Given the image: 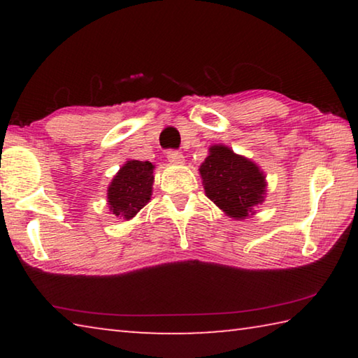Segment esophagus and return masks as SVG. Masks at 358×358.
Segmentation results:
<instances>
[{"label":"esophagus","instance_id":"obj_1","mask_svg":"<svg viewBox=\"0 0 358 358\" xmlns=\"http://www.w3.org/2000/svg\"><path fill=\"white\" fill-rule=\"evenodd\" d=\"M167 159H169V162H171V164H183L185 162V156L180 153V151H175V150H171L167 153Z\"/></svg>","mask_w":358,"mask_h":358}]
</instances>
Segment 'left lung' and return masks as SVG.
I'll use <instances>...</instances> for the list:
<instances>
[{
	"label": "left lung",
	"mask_w": 358,
	"mask_h": 358,
	"mask_svg": "<svg viewBox=\"0 0 358 358\" xmlns=\"http://www.w3.org/2000/svg\"><path fill=\"white\" fill-rule=\"evenodd\" d=\"M201 164L205 194L234 220H246L265 201L266 181L259 166L234 153L226 145H213Z\"/></svg>",
	"instance_id": "left-lung-1"
}]
</instances>
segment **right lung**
<instances>
[{
  "mask_svg": "<svg viewBox=\"0 0 358 358\" xmlns=\"http://www.w3.org/2000/svg\"><path fill=\"white\" fill-rule=\"evenodd\" d=\"M150 161H126L107 189L108 210L120 220H131L150 202L155 181Z\"/></svg>",
  "mask_w": 358,
  "mask_h": 358,
  "instance_id": "1",
  "label": "right lung"
}]
</instances>
